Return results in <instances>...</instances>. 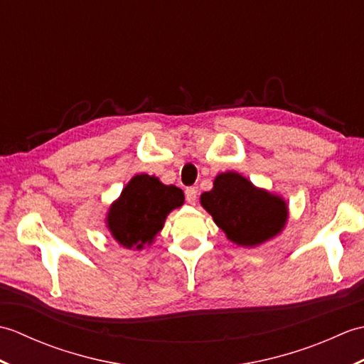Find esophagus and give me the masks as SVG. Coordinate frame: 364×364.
<instances>
[{
	"label": "esophagus",
	"mask_w": 364,
	"mask_h": 364,
	"mask_svg": "<svg viewBox=\"0 0 364 364\" xmlns=\"http://www.w3.org/2000/svg\"><path fill=\"white\" fill-rule=\"evenodd\" d=\"M184 194H186V202L189 205H196L197 203V189L196 188H188Z\"/></svg>",
	"instance_id": "34e87169"
}]
</instances>
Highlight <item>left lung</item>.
I'll return each instance as SVG.
<instances>
[{"label":"left lung","instance_id":"obj_1","mask_svg":"<svg viewBox=\"0 0 364 364\" xmlns=\"http://www.w3.org/2000/svg\"><path fill=\"white\" fill-rule=\"evenodd\" d=\"M200 203L230 241L242 247L269 241L288 220V205L280 196L253 186L236 172L215 176L214 188L200 196Z\"/></svg>","mask_w":364,"mask_h":364}]
</instances>
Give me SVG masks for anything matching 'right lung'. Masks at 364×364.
<instances>
[{
    "instance_id": "obj_1",
    "label": "right lung",
    "mask_w": 364,
    "mask_h": 364,
    "mask_svg": "<svg viewBox=\"0 0 364 364\" xmlns=\"http://www.w3.org/2000/svg\"><path fill=\"white\" fill-rule=\"evenodd\" d=\"M183 203L184 194L180 188L166 186L156 176L136 175L111 205L107 228L120 245L141 250L164 227L167 214Z\"/></svg>"
}]
</instances>
